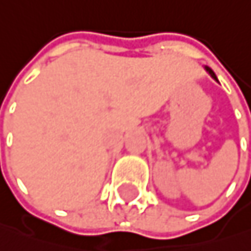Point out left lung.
<instances>
[{
    "mask_svg": "<svg viewBox=\"0 0 251 251\" xmlns=\"http://www.w3.org/2000/svg\"><path fill=\"white\" fill-rule=\"evenodd\" d=\"M205 71H206V72H208V74H209V75H211V76L215 79V81H218V79H217V76H215V74H214V71H212V69H209L208 66H205Z\"/></svg>",
    "mask_w": 251,
    "mask_h": 251,
    "instance_id": "1",
    "label": "left lung"
}]
</instances>
